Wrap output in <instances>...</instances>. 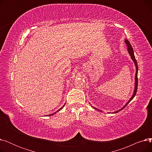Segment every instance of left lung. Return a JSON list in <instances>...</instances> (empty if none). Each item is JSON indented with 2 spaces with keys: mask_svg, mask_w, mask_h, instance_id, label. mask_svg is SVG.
Listing matches in <instances>:
<instances>
[{
  "mask_svg": "<svg viewBox=\"0 0 152 152\" xmlns=\"http://www.w3.org/2000/svg\"><path fill=\"white\" fill-rule=\"evenodd\" d=\"M125 42H126V45H127V51H128V52H129V55H131V58H132V60H133V61L134 62V64H135V68H136V73H135V89H134V93H133V95H132V97L130 99V100L128 101V102H127L126 104L122 108H121L120 110H118V111H115V113H118V112H119V111H121V110H122L123 109H124L127 105V104H128V103L133 99V98L135 96V95H136V93H137V86H138V78H137V73H138V65H137V60H136V59H135V56H134V50H133V48H132V47L131 46V44H130V42L127 41V39H125ZM94 109H95V110H98V111H102L101 110H98V109H97V108H94V107H93Z\"/></svg>",
  "mask_w": 152,
  "mask_h": 152,
  "instance_id": "left-lung-1",
  "label": "left lung"
}]
</instances>
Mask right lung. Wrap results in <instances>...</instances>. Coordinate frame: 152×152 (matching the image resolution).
Here are the masks:
<instances>
[{"instance_id":"1","label":"right lung","mask_w":152,"mask_h":152,"mask_svg":"<svg viewBox=\"0 0 152 152\" xmlns=\"http://www.w3.org/2000/svg\"><path fill=\"white\" fill-rule=\"evenodd\" d=\"M64 106H65V105H63V107H61V108H60V110H58V111H56V112H55V113H53V114H51V115H48V116H52V115H55V113H57V112H58V111H60V110H61V109H62V108H63V107H64Z\"/></svg>"}]
</instances>
